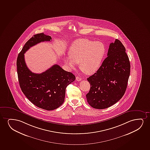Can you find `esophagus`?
<instances>
[{
	"label": "esophagus",
	"instance_id": "esophagus-1",
	"mask_svg": "<svg viewBox=\"0 0 150 150\" xmlns=\"http://www.w3.org/2000/svg\"><path fill=\"white\" fill-rule=\"evenodd\" d=\"M76 80L78 81H80L82 80L81 78H80V77H78V76L76 77Z\"/></svg>",
	"mask_w": 150,
	"mask_h": 150
}]
</instances>
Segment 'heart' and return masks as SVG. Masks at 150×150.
Returning <instances> with one entry per match:
<instances>
[{
	"mask_svg": "<svg viewBox=\"0 0 150 150\" xmlns=\"http://www.w3.org/2000/svg\"><path fill=\"white\" fill-rule=\"evenodd\" d=\"M106 48L101 42L88 39L76 40L69 49V55L64 57V62L71 69H76L79 64L81 70L86 75L95 73L101 66Z\"/></svg>",
	"mask_w": 150,
	"mask_h": 150,
	"instance_id": "obj_1",
	"label": "heart"
}]
</instances>
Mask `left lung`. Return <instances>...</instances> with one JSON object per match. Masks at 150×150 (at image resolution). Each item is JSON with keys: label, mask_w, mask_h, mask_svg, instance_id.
Instances as JSON below:
<instances>
[{"label": "left lung", "mask_w": 150, "mask_h": 150, "mask_svg": "<svg viewBox=\"0 0 150 150\" xmlns=\"http://www.w3.org/2000/svg\"><path fill=\"white\" fill-rule=\"evenodd\" d=\"M125 51L123 44L116 39L109 45L107 57L99 69L87 79L91 88L86 97L91 107L107 108L124 95L130 72V64Z\"/></svg>", "instance_id": "left-lung-1"}]
</instances>
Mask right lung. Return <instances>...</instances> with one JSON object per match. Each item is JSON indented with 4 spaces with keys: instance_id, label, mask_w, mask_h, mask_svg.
<instances>
[{
    "instance_id": "add662e5",
    "label": "right lung",
    "mask_w": 150,
    "mask_h": 150,
    "mask_svg": "<svg viewBox=\"0 0 150 150\" xmlns=\"http://www.w3.org/2000/svg\"><path fill=\"white\" fill-rule=\"evenodd\" d=\"M51 39L44 33L35 35L25 43L17 59L18 77L22 91L34 105L47 110L57 109L62 105L67 86L75 80V76L57 64L40 74L33 73L27 68L24 54L34 45Z\"/></svg>"
}]
</instances>
